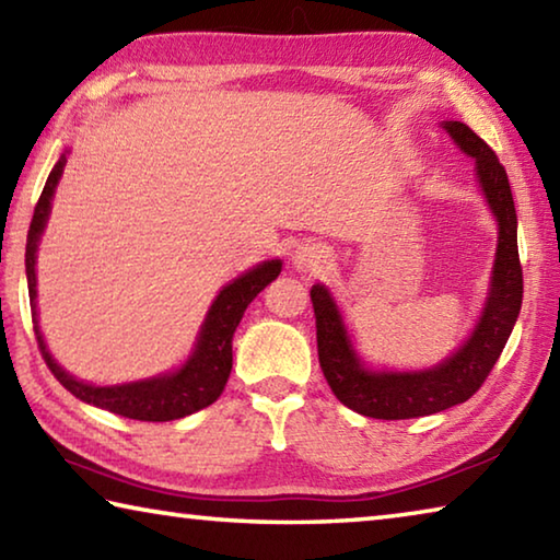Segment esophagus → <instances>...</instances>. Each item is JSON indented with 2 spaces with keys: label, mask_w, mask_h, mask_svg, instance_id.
<instances>
[{
  "label": "esophagus",
  "mask_w": 560,
  "mask_h": 560,
  "mask_svg": "<svg viewBox=\"0 0 560 560\" xmlns=\"http://www.w3.org/2000/svg\"><path fill=\"white\" fill-rule=\"evenodd\" d=\"M328 259H330V254H328L326 246L311 244V242L296 246V252H293V267H296L303 273L324 269Z\"/></svg>",
  "instance_id": "obj_1"
}]
</instances>
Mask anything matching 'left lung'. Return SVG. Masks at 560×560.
Instances as JSON below:
<instances>
[{"label": "left lung", "instance_id": "8db88e82", "mask_svg": "<svg viewBox=\"0 0 560 560\" xmlns=\"http://www.w3.org/2000/svg\"><path fill=\"white\" fill-rule=\"evenodd\" d=\"M442 128L450 132L462 153L474 158L479 185L499 224L489 296L464 346L430 371H371L355 353L330 291L320 283L311 289L320 371L340 402L375 420H410V417L434 415L452 405L467 402L487 381L504 350L518 318L521 299H524V271H521L516 244V207L506 170L499 163L494 150L469 126L459 120H444Z\"/></svg>", "mask_w": 560, "mask_h": 560}]
</instances>
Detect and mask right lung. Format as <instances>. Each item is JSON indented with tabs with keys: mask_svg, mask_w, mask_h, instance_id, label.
<instances>
[{
	"mask_svg": "<svg viewBox=\"0 0 560 560\" xmlns=\"http://www.w3.org/2000/svg\"><path fill=\"white\" fill-rule=\"evenodd\" d=\"M66 153L54 165L49 179L42 189L39 202L34 207V217L30 224V234H26V283H30V301H32V320L36 343H39L42 358L49 365L56 381H59L66 390L79 397V400L89 402L101 410H108L113 415L128 417V420L140 422H170L187 417L202 407L212 405L217 397L222 395L226 377L232 373V336L244 311L249 303L257 299V293L271 283L281 273V259L261 261L257 267L249 269L242 277L226 283V287L217 293L212 301L207 318L197 336V343L192 355L185 360L183 368L173 373L148 377V381L122 383V385H91L83 381H75L63 368L51 358L49 348L44 343V336L39 330V318H36V249H39V240L44 234L46 220L51 212V200L56 192V185L63 175Z\"/></svg>",
	"mask_w": 560,
	"mask_h": 560,
	"instance_id": "1",
	"label": "right lung"
}]
</instances>
